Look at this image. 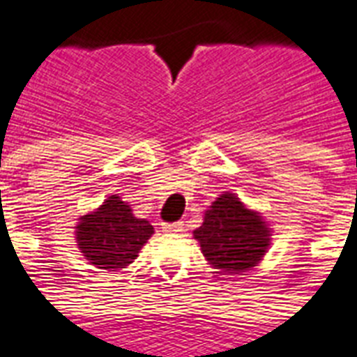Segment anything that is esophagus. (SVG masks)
I'll return each mask as SVG.
<instances>
[{"label": "esophagus", "instance_id": "1", "mask_svg": "<svg viewBox=\"0 0 357 357\" xmlns=\"http://www.w3.org/2000/svg\"><path fill=\"white\" fill-rule=\"evenodd\" d=\"M163 233H181L183 231V222H172V224H163Z\"/></svg>", "mask_w": 357, "mask_h": 357}]
</instances>
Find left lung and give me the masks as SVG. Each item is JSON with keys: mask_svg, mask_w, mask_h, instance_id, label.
<instances>
[{"mask_svg": "<svg viewBox=\"0 0 357 357\" xmlns=\"http://www.w3.org/2000/svg\"><path fill=\"white\" fill-rule=\"evenodd\" d=\"M205 259L227 273H242L262 260L269 245V229L259 213L244 207L233 194H222L194 231Z\"/></svg>", "mask_w": 357, "mask_h": 357, "instance_id": "left-lung-1", "label": "left lung"}]
</instances>
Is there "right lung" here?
Masks as SVG:
<instances>
[{
    "label": "right lung",
    "mask_w": 357,
    "mask_h": 357,
    "mask_svg": "<svg viewBox=\"0 0 357 357\" xmlns=\"http://www.w3.org/2000/svg\"><path fill=\"white\" fill-rule=\"evenodd\" d=\"M152 233V225L135 218L130 205L113 194L95 213L80 218L77 242L86 260L100 269L117 271L135 260Z\"/></svg>",
    "instance_id": "1"
}]
</instances>
